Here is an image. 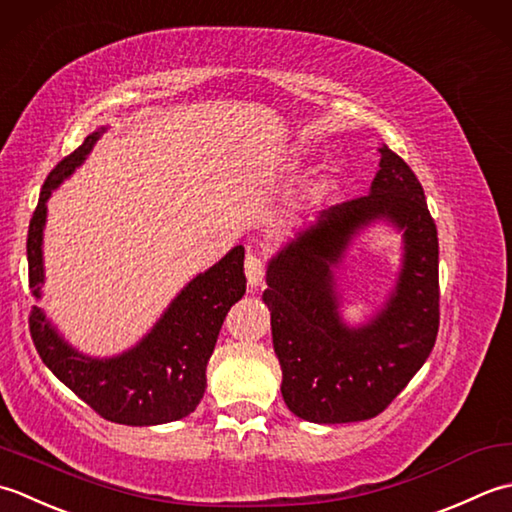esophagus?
Masks as SVG:
<instances>
[{"mask_svg": "<svg viewBox=\"0 0 512 512\" xmlns=\"http://www.w3.org/2000/svg\"><path fill=\"white\" fill-rule=\"evenodd\" d=\"M263 274H265L263 260H260L256 254H247V258H245L247 285L252 287V289H256L260 283H263Z\"/></svg>", "mask_w": 512, "mask_h": 512, "instance_id": "esophagus-1", "label": "esophagus"}]
</instances>
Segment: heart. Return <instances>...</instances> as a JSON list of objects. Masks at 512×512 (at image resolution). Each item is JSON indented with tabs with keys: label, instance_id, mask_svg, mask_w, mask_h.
Returning <instances> with one entry per match:
<instances>
[{
	"label": "heart",
	"instance_id": "b5f03b06",
	"mask_svg": "<svg viewBox=\"0 0 512 512\" xmlns=\"http://www.w3.org/2000/svg\"><path fill=\"white\" fill-rule=\"evenodd\" d=\"M329 183L325 181V183H320V185H316V190H314V194H311V198H314V201H322V198H325L327 194H329Z\"/></svg>",
	"mask_w": 512,
	"mask_h": 512
}]
</instances>
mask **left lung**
<instances>
[{"label":"left lung","mask_w":512,"mask_h":512,"mask_svg":"<svg viewBox=\"0 0 512 512\" xmlns=\"http://www.w3.org/2000/svg\"><path fill=\"white\" fill-rule=\"evenodd\" d=\"M403 234V263L383 307L360 326L339 316L335 271L360 231ZM437 227L413 170L387 145L367 196L322 210L267 263L265 305L289 411L316 424L371 420L431 356L440 327Z\"/></svg>","instance_id":"left-lung-1"}]
</instances>
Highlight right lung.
Wrapping results in <instances>:
<instances>
[{
    "label": "right lung",
    "mask_w": 512,
    "mask_h": 512,
    "mask_svg": "<svg viewBox=\"0 0 512 512\" xmlns=\"http://www.w3.org/2000/svg\"><path fill=\"white\" fill-rule=\"evenodd\" d=\"M108 128L90 132L79 148L57 163L41 187L28 227V280L37 300L44 294V227L48 198L70 179ZM245 247L234 249L203 274L194 276L163 311L154 327L123 353L110 358L86 356L61 336L46 311H30V336L46 367L77 393L90 409L110 422L156 426L190 415L207 389V362L227 311L245 296Z\"/></svg>",
    "instance_id": "add662e5"
}]
</instances>
